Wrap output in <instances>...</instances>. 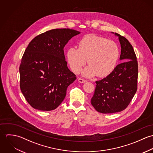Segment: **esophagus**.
Returning <instances> with one entry per match:
<instances>
[{
  "label": "esophagus",
  "instance_id": "esophagus-1",
  "mask_svg": "<svg viewBox=\"0 0 153 153\" xmlns=\"http://www.w3.org/2000/svg\"><path fill=\"white\" fill-rule=\"evenodd\" d=\"M78 81L80 82V83H84L85 82H87V80L84 79H82V78H79L78 79Z\"/></svg>",
  "mask_w": 153,
  "mask_h": 153
}]
</instances>
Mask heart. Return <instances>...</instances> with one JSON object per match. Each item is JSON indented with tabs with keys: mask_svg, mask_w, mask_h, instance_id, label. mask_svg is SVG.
<instances>
[{
	"mask_svg": "<svg viewBox=\"0 0 153 153\" xmlns=\"http://www.w3.org/2000/svg\"><path fill=\"white\" fill-rule=\"evenodd\" d=\"M119 55L116 43L94 35L85 36L78 42V48L71 47L66 52L68 62L75 72H79L87 59L89 65L82 72L87 76L108 75L115 68Z\"/></svg>",
	"mask_w": 153,
	"mask_h": 153,
	"instance_id": "1",
	"label": "heart"
}]
</instances>
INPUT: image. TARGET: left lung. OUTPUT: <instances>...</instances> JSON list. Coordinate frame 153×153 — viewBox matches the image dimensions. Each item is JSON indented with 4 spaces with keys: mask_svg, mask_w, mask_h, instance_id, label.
<instances>
[{
    "mask_svg": "<svg viewBox=\"0 0 153 153\" xmlns=\"http://www.w3.org/2000/svg\"><path fill=\"white\" fill-rule=\"evenodd\" d=\"M121 44V64L107 77L95 82L91 104L103 114L118 112L126 109L137 90L138 62L133 47L124 36L115 33Z\"/></svg>",
    "mask_w": 153,
    "mask_h": 153,
    "instance_id": "8db88e82",
    "label": "left lung"
}]
</instances>
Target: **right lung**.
<instances>
[{
  "label": "right lung",
  "instance_id": "1",
  "mask_svg": "<svg viewBox=\"0 0 153 153\" xmlns=\"http://www.w3.org/2000/svg\"><path fill=\"white\" fill-rule=\"evenodd\" d=\"M79 33L71 29H52L28 45L19 66L20 88L33 108L53 110L64 101L67 88L76 79L67 66L64 48Z\"/></svg>",
  "mask_w": 153,
  "mask_h": 153
}]
</instances>
